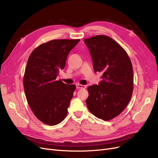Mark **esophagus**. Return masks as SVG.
<instances>
[{"mask_svg":"<svg viewBox=\"0 0 158 158\" xmlns=\"http://www.w3.org/2000/svg\"><path fill=\"white\" fill-rule=\"evenodd\" d=\"M76 88H77L78 89H84V88H86V86H85V85H81V84H76Z\"/></svg>","mask_w":158,"mask_h":158,"instance_id":"esophagus-1","label":"esophagus"}]
</instances>
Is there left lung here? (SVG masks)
Wrapping results in <instances>:
<instances>
[{
	"label": "left lung",
	"instance_id": "obj_1",
	"mask_svg": "<svg viewBox=\"0 0 158 158\" xmlns=\"http://www.w3.org/2000/svg\"><path fill=\"white\" fill-rule=\"evenodd\" d=\"M92 56L95 73H102L99 85L88 88L86 105L94 115L109 121L128 104L133 91V69L125 50L112 38L95 35L84 40Z\"/></svg>",
	"mask_w": 158,
	"mask_h": 158
}]
</instances>
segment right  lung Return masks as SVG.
Instances as JSON below:
<instances>
[{"instance_id": "obj_1", "label": "right lung", "mask_w": 158, "mask_h": 158, "mask_svg": "<svg viewBox=\"0 0 158 158\" xmlns=\"http://www.w3.org/2000/svg\"><path fill=\"white\" fill-rule=\"evenodd\" d=\"M80 40H54L38 46L27 60L23 84L28 104L35 116L46 125L65 118L76 89L74 84L56 80L70 51Z\"/></svg>"}]
</instances>
